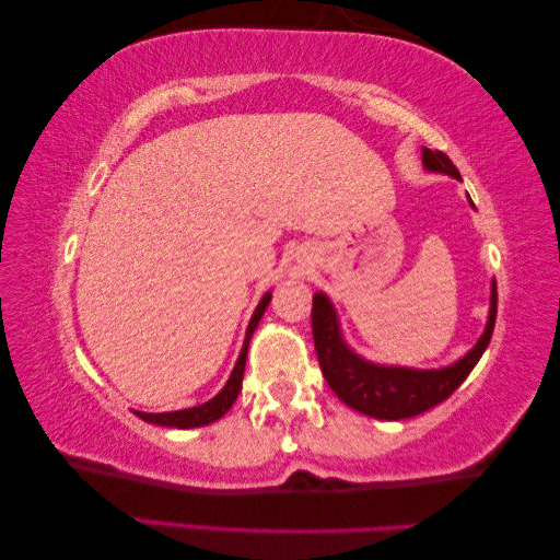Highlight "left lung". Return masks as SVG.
I'll use <instances>...</instances> for the list:
<instances>
[{"mask_svg":"<svg viewBox=\"0 0 560 560\" xmlns=\"http://www.w3.org/2000/svg\"><path fill=\"white\" fill-rule=\"evenodd\" d=\"M423 164L428 171L462 178L459 171L452 164V159L444 152L423 150ZM495 314L498 290L493 282V292H490V314L483 336L478 338V343L466 352L462 360H456L450 368L442 370L384 368V364L362 360L346 346L343 336H340L334 304L328 302V296L324 292H318L314 294L312 306L316 358L318 364H322V372L330 389H334L340 401L348 404L350 408L380 420L413 418L425 413L432 406L442 404L444 398H450L456 392V386L469 376V372L476 368V362L481 360L483 350L488 348L490 336H493Z\"/></svg>","mask_w":560,"mask_h":560,"instance_id":"obj_1","label":"left lung"}]
</instances>
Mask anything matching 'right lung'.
<instances>
[{"instance_id":"right-lung-1","label":"right lung","mask_w":560,"mask_h":560,"mask_svg":"<svg viewBox=\"0 0 560 560\" xmlns=\"http://www.w3.org/2000/svg\"><path fill=\"white\" fill-rule=\"evenodd\" d=\"M268 302H270V292L264 294V300L258 302L254 316H250V324L246 328L244 348H242V352H238V360L234 364V372L230 376V382L224 384V389L220 394H217L214 398H210V401L202 404V406H192V408H184V410H171V413H142V410H137V416H140L142 420H147V423H156V425H164V428H178V430L210 425V423H214V420H220L226 413V410L232 408V404L236 401L238 392H242L248 340H250V336H254V330H256V326L260 322V316H264Z\"/></svg>"}]
</instances>
